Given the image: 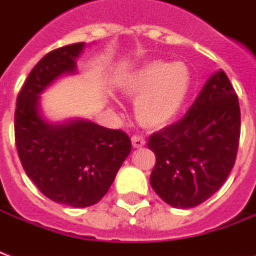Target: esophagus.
I'll use <instances>...</instances> for the list:
<instances>
[{"label": "esophagus", "instance_id": "1", "mask_svg": "<svg viewBox=\"0 0 256 256\" xmlns=\"http://www.w3.org/2000/svg\"><path fill=\"white\" fill-rule=\"evenodd\" d=\"M132 144H133L134 148H142L145 145V140L140 136H133L132 137Z\"/></svg>", "mask_w": 256, "mask_h": 256}]
</instances>
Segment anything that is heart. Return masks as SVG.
Listing matches in <instances>:
<instances>
[{
	"label": "heart",
	"mask_w": 256,
	"mask_h": 256,
	"mask_svg": "<svg viewBox=\"0 0 256 256\" xmlns=\"http://www.w3.org/2000/svg\"><path fill=\"white\" fill-rule=\"evenodd\" d=\"M192 72L184 62L150 60L123 75L119 89L137 96L134 111L138 122L148 128L172 123L188 100Z\"/></svg>",
	"instance_id": "obj_1"
}]
</instances>
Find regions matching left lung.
<instances>
[{
    "instance_id": "left-lung-1",
    "label": "left lung",
    "mask_w": 256,
    "mask_h": 256,
    "mask_svg": "<svg viewBox=\"0 0 256 256\" xmlns=\"http://www.w3.org/2000/svg\"><path fill=\"white\" fill-rule=\"evenodd\" d=\"M238 138V98L220 70L207 79L178 122L148 138L146 145L156 156L150 186L176 208L196 207L226 181L234 166Z\"/></svg>"
}]
</instances>
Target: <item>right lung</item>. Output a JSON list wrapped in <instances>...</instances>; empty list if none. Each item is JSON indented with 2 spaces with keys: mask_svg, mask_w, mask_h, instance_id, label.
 Masks as SVG:
<instances>
[{
  "mask_svg": "<svg viewBox=\"0 0 256 256\" xmlns=\"http://www.w3.org/2000/svg\"><path fill=\"white\" fill-rule=\"evenodd\" d=\"M84 42L52 50L36 63L16 100L14 140L22 166L36 188L56 203L89 207L100 202L132 150L122 130L84 119L48 122L41 93L62 75L76 72Z\"/></svg>",
  "mask_w": 256,
  "mask_h": 256,
  "instance_id": "1",
  "label": "right lung"
}]
</instances>
